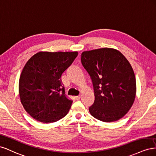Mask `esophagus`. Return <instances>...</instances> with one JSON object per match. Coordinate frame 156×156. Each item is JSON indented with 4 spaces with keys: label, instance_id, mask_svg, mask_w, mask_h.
<instances>
[{
    "label": "esophagus",
    "instance_id": "esophagus-1",
    "mask_svg": "<svg viewBox=\"0 0 156 156\" xmlns=\"http://www.w3.org/2000/svg\"><path fill=\"white\" fill-rule=\"evenodd\" d=\"M81 97H82L81 95H78V96H76V97H75V99H76V100H79V99L81 98Z\"/></svg>",
    "mask_w": 156,
    "mask_h": 156
}]
</instances>
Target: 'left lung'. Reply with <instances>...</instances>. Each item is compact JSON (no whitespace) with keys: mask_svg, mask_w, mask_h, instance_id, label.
Listing matches in <instances>:
<instances>
[{"mask_svg":"<svg viewBox=\"0 0 156 156\" xmlns=\"http://www.w3.org/2000/svg\"><path fill=\"white\" fill-rule=\"evenodd\" d=\"M81 62L91 79L95 101L90 112L104 122L117 121L131 108L136 95L132 66L121 52L101 48L82 52Z\"/></svg>","mask_w":156,"mask_h":156,"instance_id":"8db88e82","label":"left lung"}]
</instances>
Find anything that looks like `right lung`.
<instances>
[{"instance_id": "right-lung-1", "label": "right lung", "mask_w": 156, "mask_h": 156, "mask_svg": "<svg viewBox=\"0 0 156 156\" xmlns=\"http://www.w3.org/2000/svg\"><path fill=\"white\" fill-rule=\"evenodd\" d=\"M77 55V51H41L27 62L20 76L19 92L21 103L31 117L53 123L67 114L73 101L65 96L61 77Z\"/></svg>"}]
</instances>
